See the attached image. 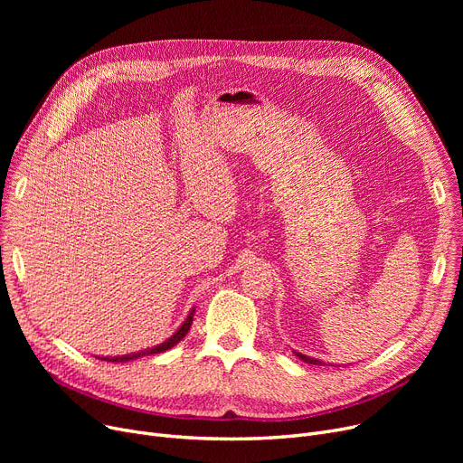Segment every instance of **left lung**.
<instances>
[{"label":"left lung","instance_id":"left-lung-1","mask_svg":"<svg viewBox=\"0 0 463 463\" xmlns=\"http://www.w3.org/2000/svg\"><path fill=\"white\" fill-rule=\"evenodd\" d=\"M298 358H302L304 362H307V364H315V366H321V360H317V358H311V356H306V354H302V353H295Z\"/></svg>","mask_w":463,"mask_h":463}]
</instances>
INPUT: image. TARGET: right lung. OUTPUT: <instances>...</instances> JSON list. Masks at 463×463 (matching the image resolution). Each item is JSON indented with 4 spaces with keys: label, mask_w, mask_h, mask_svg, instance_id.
Wrapping results in <instances>:
<instances>
[{
    "label": "right lung",
    "mask_w": 463,
    "mask_h": 463,
    "mask_svg": "<svg viewBox=\"0 0 463 463\" xmlns=\"http://www.w3.org/2000/svg\"><path fill=\"white\" fill-rule=\"evenodd\" d=\"M194 311V309H193ZM193 311L189 313V317L184 321V325L176 330V334L175 335H170L165 344H161V345H157V347H152V349H148V351H140V353H133V354H124V356H112V358H101V360H109V362H128V360H135V358H138V356H144V354H157V353H163V351H168L170 347H175L176 344H180L182 339L185 337V334L189 332V328H191V323H193Z\"/></svg>",
    "instance_id": "add662e5"
}]
</instances>
